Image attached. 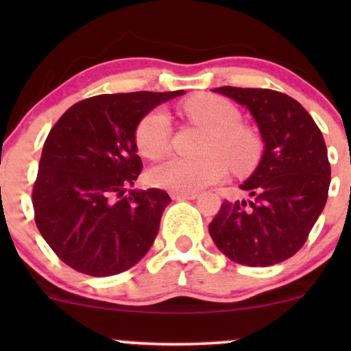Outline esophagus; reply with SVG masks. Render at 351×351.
I'll return each instance as SVG.
<instances>
[{"label":"esophagus","instance_id":"esophagus-1","mask_svg":"<svg viewBox=\"0 0 351 351\" xmlns=\"http://www.w3.org/2000/svg\"><path fill=\"white\" fill-rule=\"evenodd\" d=\"M171 198L176 199V201L196 199V198H198V193H171Z\"/></svg>","mask_w":351,"mask_h":351}]
</instances>
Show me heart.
I'll return each instance as SVG.
<instances>
[{
  "mask_svg": "<svg viewBox=\"0 0 351 351\" xmlns=\"http://www.w3.org/2000/svg\"><path fill=\"white\" fill-rule=\"evenodd\" d=\"M184 112L193 122L209 128L199 160L175 158L156 165L150 171L152 184L171 193H195L226 178L229 165L243 175L259 163L263 143L259 135L245 127L231 100L219 95H196L184 102ZM138 152L150 160L167 155L171 145V120L163 108H153L140 120L135 130Z\"/></svg>",
  "mask_w": 351,
  "mask_h": 351,
  "instance_id": "heart-1",
  "label": "heart"
}]
</instances>
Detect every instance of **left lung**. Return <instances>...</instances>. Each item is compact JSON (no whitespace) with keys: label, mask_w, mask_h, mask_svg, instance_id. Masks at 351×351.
<instances>
[{"label":"left lung","mask_w":351,"mask_h":351,"mask_svg":"<svg viewBox=\"0 0 351 351\" xmlns=\"http://www.w3.org/2000/svg\"><path fill=\"white\" fill-rule=\"evenodd\" d=\"M251 112L264 142L249 201H224L209 234L237 264L267 267L305 244L328 198L330 162L324 135L295 99L271 88H215Z\"/></svg>","instance_id":"8db88e82"}]
</instances>
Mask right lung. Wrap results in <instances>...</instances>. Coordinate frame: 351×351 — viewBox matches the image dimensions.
Instances as JSON below:
<instances>
[{"instance_id": "1", "label": "right lung", "mask_w": 351, "mask_h": 351, "mask_svg": "<svg viewBox=\"0 0 351 351\" xmlns=\"http://www.w3.org/2000/svg\"><path fill=\"white\" fill-rule=\"evenodd\" d=\"M184 94H102L74 104L51 128L33 186L34 221L56 256L77 272L115 276L152 247L171 198L125 189L143 165L136 125L152 108Z\"/></svg>"}]
</instances>
